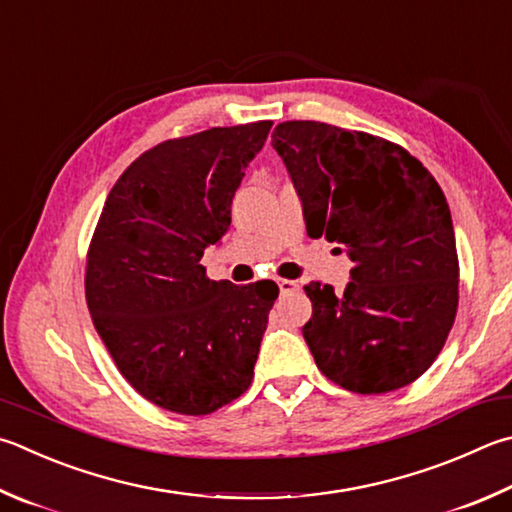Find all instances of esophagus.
I'll list each match as a JSON object with an SVG mask.
<instances>
[{"instance_id":"obj_1","label":"esophagus","mask_w":512,"mask_h":512,"mask_svg":"<svg viewBox=\"0 0 512 512\" xmlns=\"http://www.w3.org/2000/svg\"><path fill=\"white\" fill-rule=\"evenodd\" d=\"M277 286H280V293L282 295L293 293V291H297V288H300V284L293 282V280H277Z\"/></svg>"}]
</instances>
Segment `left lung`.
<instances>
[{"label": "left lung", "instance_id": "obj_1", "mask_svg": "<svg viewBox=\"0 0 512 512\" xmlns=\"http://www.w3.org/2000/svg\"><path fill=\"white\" fill-rule=\"evenodd\" d=\"M309 237L347 250L351 282L304 286L315 365L356 394L414 383L439 356L459 304V259L445 194L423 163L367 132L286 120L273 132ZM340 250V248H338Z\"/></svg>", "mask_w": 512, "mask_h": 512}]
</instances>
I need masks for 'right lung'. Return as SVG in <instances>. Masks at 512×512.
Masks as SVG:
<instances>
[{
	"instance_id": "obj_1",
	"label": "right lung",
	"mask_w": 512,
	"mask_h": 512,
	"mask_svg": "<svg viewBox=\"0 0 512 512\" xmlns=\"http://www.w3.org/2000/svg\"><path fill=\"white\" fill-rule=\"evenodd\" d=\"M273 120L163 141L120 174L87 253L98 336L147 401L203 416L253 383L275 282L210 280L203 250L226 235L232 197Z\"/></svg>"
}]
</instances>
